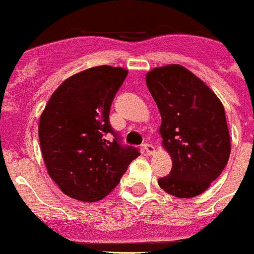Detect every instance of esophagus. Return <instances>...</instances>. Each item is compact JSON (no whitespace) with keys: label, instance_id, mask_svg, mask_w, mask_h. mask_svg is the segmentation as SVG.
<instances>
[{"label":"esophagus","instance_id":"esophagus-1","mask_svg":"<svg viewBox=\"0 0 254 254\" xmlns=\"http://www.w3.org/2000/svg\"><path fill=\"white\" fill-rule=\"evenodd\" d=\"M143 150H145V153L147 154H153L154 153V147H153L152 144H149V143H145V144H143Z\"/></svg>","mask_w":254,"mask_h":254}]
</instances>
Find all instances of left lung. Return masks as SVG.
Masks as SVG:
<instances>
[{"label": "left lung", "instance_id": "left-lung-1", "mask_svg": "<svg viewBox=\"0 0 254 254\" xmlns=\"http://www.w3.org/2000/svg\"><path fill=\"white\" fill-rule=\"evenodd\" d=\"M162 116L159 133L172 157L164 191L189 199L204 192L225 169L231 153L225 109L215 92L184 66L170 64L145 75Z\"/></svg>", "mask_w": 254, "mask_h": 254}]
</instances>
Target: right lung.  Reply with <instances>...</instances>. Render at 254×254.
I'll use <instances>...</instances> for the list:
<instances>
[{
	"instance_id": "1",
	"label": "right lung",
	"mask_w": 254,
	"mask_h": 254,
	"mask_svg": "<svg viewBox=\"0 0 254 254\" xmlns=\"http://www.w3.org/2000/svg\"><path fill=\"white\" fill-rule=\"evenodd\" d=\"M127 74L109 65L77 72L55 90L41 115L39 142L48 174L72 199H104L139 155L137 148L121 144L109 120Z\"/></svg>"
}]
</instances>
